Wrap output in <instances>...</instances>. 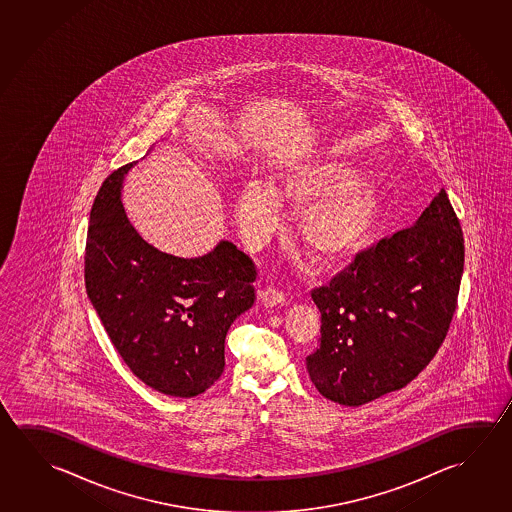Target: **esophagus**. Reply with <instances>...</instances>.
I'll return each instance as SVG.
<instances>
[{
  "instance_id": "1",
  "label": "esophagus",
  "mask_w": 512,
  "mask_h": 512,
  "mask_svg": "<svg viewBox=\"0 0 512 512\" xmlns=\"http://www.w3.org/2000/svg\"><path fill=\"white\" fill-rule=\"evenodd\" d=\"M259 302L266 307H277V305H284L285 294L278 291L275 287H268L264 291H259Z\"/></svg>"
}]
</instances>
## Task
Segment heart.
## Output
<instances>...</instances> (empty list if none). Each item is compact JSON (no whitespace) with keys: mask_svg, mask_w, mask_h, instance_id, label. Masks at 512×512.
I'll return each mask as SVG.
<instances>
[{"mask_svg":"<svg viewBox=\"0 0 512 512\" xmlns=\"http://www.w3.org/2000/svg\"><path fill=\"white\" fill-rule=\"evenodd\" d=\"M343 160H305L285 168L275 189L248 182L235 196V218L244 237L260 243L277 227L280 205L303 210L300 235L310 257L334 268L353 259L369 243L382 212V191L358 180Z\"/></svg>","mask_w":512,"mask_h":512,"instance_id":"1","label":"heart"}]
</instances>
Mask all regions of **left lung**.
I'll use <instances>...</instances> for the list:
<instances>
[{
    "label": "left lung",
    "mask_w": 512,
    "mask_h": 512,
    "mask_svg": "<svg viewBox=\"0 0 512 512\" xmlns=\"http://www.w3.org/2000/svg\"><path fill=\"white\" fill-rule=\"evenodd\" d=\"M462 268L461 223L441 189L416 225L384 237L312 291L321 344L307 371L319 393L359 407L418 377L450 328Z\"/></svg>",
    "instance_id": "8db88e82"
}]
</instances>
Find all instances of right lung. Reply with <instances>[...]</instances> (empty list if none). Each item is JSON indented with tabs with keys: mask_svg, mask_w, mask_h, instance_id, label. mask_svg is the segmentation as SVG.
<instances>
[{
	"mask_svg": "<svg viewBox=\"0 0 512 512\" xmlns=\"http://www.w3.org/2000/svg\"><path fill=\"white\" fill-rule=\"evenodd\" d=\"M126 164L94 198L85 289L110 341L146 386L168 396L205 393L225 368V337L255 302V264L230 241L182 259L146 243L126 218Z\"/></svg>",
	"mask_w": 512,
	"mask_h": 512,
	"instance_id": "1",
	"label": "right lung"
}]
</instances>
